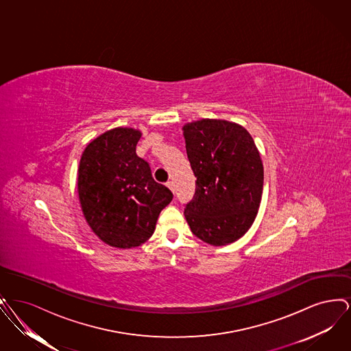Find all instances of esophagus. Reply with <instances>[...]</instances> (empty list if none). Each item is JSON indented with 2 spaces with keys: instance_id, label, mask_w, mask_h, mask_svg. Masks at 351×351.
<instances>
[{
  "instance_id": "1",
  "label": "esophagus",
  "mask_w": 351,
  "mask_h": 351,
  "mask_svg": "<svg viewBox=\"0 0 351 351\" xmlns=\"http://www.w3.org/2000/svg\"><path fill=\"white\" fill-rule=\"evenodd\" d=\"M167 186L172 191V193H175V185H173V183L172 182H168Z\"/></svg>"
}]
</instances>
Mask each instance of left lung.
Wrapping results in <instances>:
<instances>
[{
	"mask_svg": "<svg viewBox=\"0 0 351 351\" xmlns=\"http://www.w3.org/2000/svg\"><path fill=\"white\" fill-rule=\"evenodd\" d=\"M196 191L184 216L201 241L223 246L250 229L263 191V163L249 132L223 119L183 128Z\"/></svg>",
	"mask_w": 351,
	"mask_h": 351,
	"instance_id": "1",
	"label": "left lung"
}]
</instances>
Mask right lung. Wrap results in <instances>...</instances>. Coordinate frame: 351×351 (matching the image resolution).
<instances>
[{
    "mask_svg": "<svg viewBox=\"0 0 351 351\" xmlns=\"http://www.w3.org/2000/svg\"><path fill=\"white\" fill-rule=\"evenodd\" d=\"M141 135L130 128L101 134L85 147L77 171L84 217L101 241L119 249L145 243L173 197L136 155Z\"/></svg>",
    "mask_w": 351,
    "mask_h": 351,
    "instance_id": "right-lung-1",
    "label": "right lung"
}]
</instances>
